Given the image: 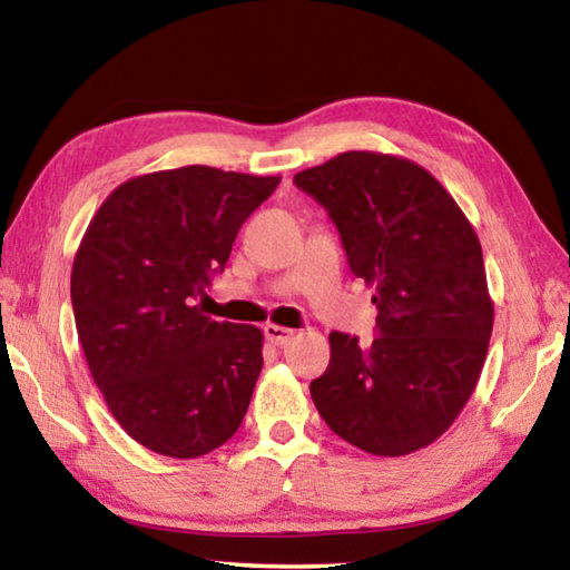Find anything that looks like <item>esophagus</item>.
<instances>
[{
	"instance_id": "34e87169",
	"label": "esophagus",
	"mask_w": 570,
	"mask_h": 570,
	"mask_svg": "<svg viewBox=\"0 0 570 570\" xmlns=\"http://www.w3.org/2000/svg\"><path fill=\"white\" fill-rule=\"evenodd\" d=\"M264 334H266V340H268V342L276 344V346H282V344H286V342H292L296 332H294V330H288V326L266 324V326H264Z\"/></svg>"
}]
</instances>
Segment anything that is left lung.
Returning <instances> with one entry per match:
<instances>
[{
	"instance_id": "obj_1",
	"label": "left lung",
	"mask_w": 570,
	"mask_h": 570,
	"mask_svg": "<svg viewBox=\"0 0 570 570\" xmlns=\"http://www.w3.org/2000/svg\"><path fill=\"white\" fill-rule=\"evenodd\" d=\"M294 183L330 210L380 308L370 344L330 334V366L308 384L316 410L370 455L432 445L475 392L493 334L475 228L432 173L390 153H340Z\"/></svg>"
}]
</instances>
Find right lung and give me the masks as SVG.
Listing matches in <instances>:
<instances>
[{
	"instance_id": "right-lung-1",
	"label": "right lung",
	"mask_w": 570,
	"mask_h": 570,
	"mask_svg": "<svg viewBox=\"0 0 570 570\" xmlns=\"http://www.w3.org/2000/svg\"><path fill=\"white\" fill-rule=\"evenodd\" d=\"M278 176L183 166L120 183L72 264L85 360L108 410L158 455L190 460L234 438L264 366V334L214 322L196 296Z\"/></svg>"
}]
</instances>
